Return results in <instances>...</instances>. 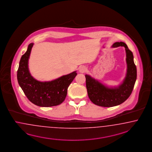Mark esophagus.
<instances>
[{"label": "esophagus", "mask_w": 152, "mask_h": 152, "mask_svg": "<svg viewBox=\"0 0 152 152\" xmlns=\"http://www.w3.org/2000/svg\"><path fill=\"white\" fill-rule=\"evenodd\" d=\"M86 71H87V68L85 67V66H84L80 67V68H79V72L80 73H85V72H86Z\"/></svg>", "instance_id": "34e87169"}]
</instances>
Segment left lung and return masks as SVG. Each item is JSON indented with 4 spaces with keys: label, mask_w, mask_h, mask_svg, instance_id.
Instances as JSON below:
<instances>
[{
    "label": "left lung",
    "mask_w": 152,
    "mask_h": 152,
    "mask_svg": "<svg viewBox=\"0 0 152 152\" xmlns=\"http://www.w3.org/2000/svg\"><path fill=\"white\" fill-rule=\"evenodd\" d=\"M124 47L126 54L127 72L121 84L117 86H107L93 78L89 75H85L86 86L88 97L94 104L102 107H113L123 103L127 99L133 91L137 78V69L134 61V55L123 42H116L112 48Z\"/></svg>",
    "instance_id": "left-lung-1"
}]
</instances>
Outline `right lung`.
Listing matches in <instances>:
<instances>
[{
	"mask_svg": "<svg viewBox=\"0 0 152 152\" xmlns=\"http://www.w3.org/2000/svg\"><path fill=\"white\" fill-rule=\"evenodd\" d=\"M34 43H31L20 61L17 77L20 86L31 102L41 107H51L62 103L69 85L76 76V71L48 81L34 78L29 71V59Z\"/></svg>",
	"mask_w": 152,
	"mask_h": 152,
	"instance_id": "right-lung-1",
	"label": "right lung"
}]
</instances>
